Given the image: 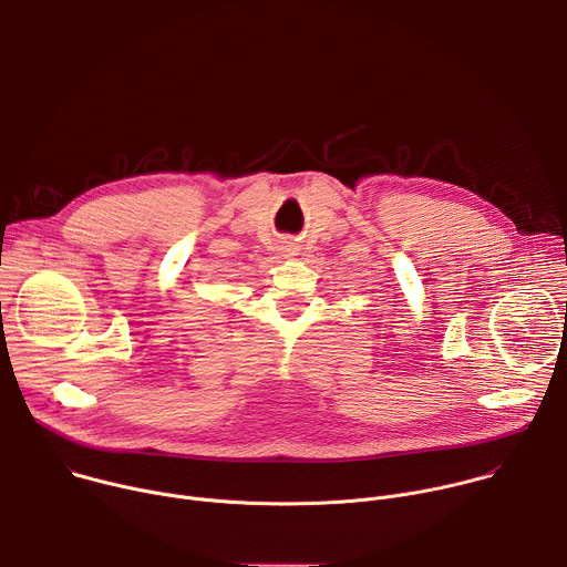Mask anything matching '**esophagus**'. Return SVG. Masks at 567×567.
I'll list each match as a JSON object with an SVG mask.
<instances>
[{"label":"esophagus","instance_id":"obj_1","mask_svg":"<svg viewBox=\"0 0 567 567\" xmlns=\"http://www.w3.org/2000/svg\"><path fill=\"white\" fill-rule=\"evenodd\" d=\"M285 251H287L289 256H293V254H296V247L291 245V241H289V245H285Z\"/></svg>","mask_w":567,"mask_h":567}]
</instances>
